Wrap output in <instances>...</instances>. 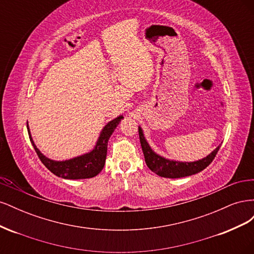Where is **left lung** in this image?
I'll return each instance as SVG.
<instances>
[{
    "mask_svg": "<svg viewBox=\"0 0 254 254\" xmlns=\"http://www.w3.org/2000/svg\"><path fill=\"white\" fill-rule=\"evenodd\" d=\"M139 135L146 164H147L150 171H152L160 177H164V178L176 179L200 173L207 165L211 164L220 148V145H218L209 156H206L200 160L193 161V162H183V161L167 159L163 156L158 155L150 147L147 140L145 139L141 126H139Z\"/></svg>",
    "mask_w": 254,
    "mask_h": 254,
    "instance_id": "obj_1",
    "label": "left lung"
}]
</instances>
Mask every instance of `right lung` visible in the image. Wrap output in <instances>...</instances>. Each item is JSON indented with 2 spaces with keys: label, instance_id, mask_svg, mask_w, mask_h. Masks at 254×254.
Returning <instances> with one entry per match:
<instances>
[{
  "label": "right lung",
  "instance_id": "add662e5",
  "mask_svg": "<svg viewBox=\"0 0 254 254\" xmlns=\"http://www.w3.org/2000/svg\"><path fill=\"white\" fill-rule=\"evenodd\" d=\"M124 119L123 115H119L118 118L108 122L102 129L101 133L98 135V139L94 145V147L90 151L83 153V155L74 157L67 160L57 161L48 158L37 147L32 133L28 127L27 123V131L29 135V140L32 142L34 148L37 152L38 157L41 160V162L45 165L49 171L54 175L61 177L64 179L70 180H78V179H88L93 178L97 176L105 166L106 157H107V148H108V141L112 135L113 131L119 126L121 121Z\"/></svg>",
  "mask_w": 254,
  "mask_h": 254
}]
</instances>
